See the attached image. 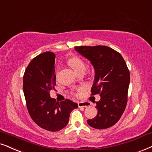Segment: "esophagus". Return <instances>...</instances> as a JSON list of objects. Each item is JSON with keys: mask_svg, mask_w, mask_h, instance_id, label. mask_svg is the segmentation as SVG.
Listing matches in <instances>:
<instances>
[{"mask_svg": "<svg viewBox=\"0 0 152 152\" xmlns=\"http://www.w3.org/2000/svg\"><path fill=\"white\" fill-rule=\"evenodd\" d=\"M88 105H89V104L88 102H78V107H86Z\"/></svg>", "mask_w": 152, "mask_h": 152, "instance_id": "34e87169", "label": "esophagus"}]
</instances>
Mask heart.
Segmentation results:
<instances>
[{
    "instance_id": "1",
    "label": "heart",
    "mask_w": 152,
    "mask_h": 152,
    "mask_svg": "<svg viewBox=\"0 0 152 152\" xmlns=\"http://www.w3.org/2000/svg\"><path fill=\"white\" fill-rule=\"evenodd\" d=\"M68 64L77 74L84 73L86 69V63L78 57H73L68 60Z\"/></svg>"
}]
</instances>
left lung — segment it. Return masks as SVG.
<instances>
[{"instance_id":"left-lung-1","label":"left lung","mask_w":152,"mask_h":152,"mask_svg":"<svg viewBox=\"0 0 152 152\" xmlns=\"http://www.w3.org/2000/svg\"><path fill=\"white\" fill-rule=\"evenodd\" d=\"M76 51L90 61L95 69L92 95L99 94L96 102L97 114L88 119V125L96 129L114 126L126 109L130 83V72L120 53L103 45L77 46Z\"/></svg>"}]
</instances>
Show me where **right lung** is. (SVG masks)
Segmentation results:
<instances>
[{"instance_id": "1", "label": "right lung", "mask_w": 152, "mask_h": 152, "mask_svg": "<svg viewBox=\"0 0 152 152\" xmlns=\"http://www.w3.org/2000/svg\"><path fill=\"white\" fill-rule=\"evenodd\" d=\"M55 60V55L52 52L40 54L28 65L23 78V91L32 120L51 132L64 128L70 113L78 108V104L70 99L57 102L50 95L56 86Z\"/></svg>"}]
</instances>
